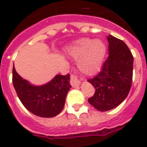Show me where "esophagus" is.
Listing matches in <instances>:
<instances>
[{
    "instance_id": "esophagus-1",
    "label": "esophagus",
    "mask_w": 147,
    "mask_h": 147,
    "mask_svg": "<svg viewBox=\"0 0 147 147\" xmlns=\"http://www.w3.org/2000/svg\"><path fill=\"white\" fill-rule=\"evenodd\" d=\"M70 83H71V85L72 86H78L80 84V81L78 79V77L76 76L75 75L72 74L71 75V80H70Z\"/></svg>"
}]
</instances>
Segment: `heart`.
I'll return each mask as SVG.
<instances>
[{"label":"heart","instance_id":"obj_1","mask_svg":"<svg viewBox=\"0 0 147 147\" xmlns=\"http://www.w3.org/2000/svg\"><path fill=\"white\" fill-rule=\"evenodd\" d=\"M68 55L79 59L78 66L83 73L92 75L100 69L106 53V46L100 39L83 38L67 49Z\"/></svg>","mask_w":147,"mask_h":147}]
</instances>
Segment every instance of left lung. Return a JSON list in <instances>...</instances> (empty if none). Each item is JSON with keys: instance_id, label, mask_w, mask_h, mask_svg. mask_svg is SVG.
<instances>
[{"instance_id": "8db88e82", "label": "left lung", "mask_w": 147, "mask_h": 147, "mask_svg": "<svg viewBox=\"0 0 147 147\" xmlns=\"http://www.w3.org/2000/svg\"><path fill=\"white\" fill-rule=\"evenodd\" d=\"M108 55L96 76L88 79L95 88L88 102L100 111L116 108L127 96L133 80V56L125 42L109 35Z\"/></svg>"}]
</instances>
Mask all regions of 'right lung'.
Segmentation results:
<instances>
[{"label":"right lung","instance_id":"right-lung-1","mask_svg":"<svg viewBox=\"0 0 147 147\" xmlns=\"http://www.w3.org/2000/svg\"><path fill=\"white\" fill-rule=\"evenodd\" d=\"M70 75H57L46 84L35 86L23 79L13 66L12 82L20 100L34 115L51 118L61 113L71 88Z\"/></svg>","mask_w":147,"mask_h":147}]
</instances>
